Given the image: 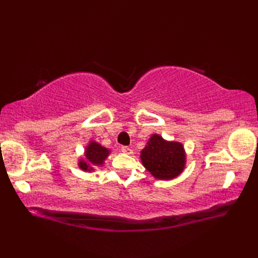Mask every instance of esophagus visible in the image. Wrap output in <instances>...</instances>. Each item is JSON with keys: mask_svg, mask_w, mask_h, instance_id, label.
Wrapping results in <instances>:
<instances>
[{"mask_svg": "<svg viewBox=\"0 0 258 258\" xmlns=\"http://www.w3.org/2000/svg\"><path fill=\"white\" fill-rule=\"evenodd\" d=\"M120 151H122L124 154H127V155H131L133 153V151L131 150L128 146H122V147H120Z\"/></svg>", "mask_w": 258, "mask_h": 258, "instance_id": "obj_1", "label": "esophagus"}]
</instances>
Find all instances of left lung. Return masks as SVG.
Returning <instances> with one entry per match:
<instances>
[{"instance_id": "obj_1", "label": "left lung", "mask_w": 258, "mask_h": 258, "mask_svg": "<svg viewBox=\"0 0 258 258\" xmlns=\"http://www.w3.org/2000/svg\"><path fill=\"white\" fill-rule=\"evenodd\" d=\"M143 166L157 179L169 180L184 171L186 153L179 142L166 141L161 135L153 134L141 151Z\"/></svg>"}]
</instances>
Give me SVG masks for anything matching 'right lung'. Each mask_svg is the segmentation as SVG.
Instances as JSON below:
<instances>
[{"instance_id":"1","label":"right lung","mask_w":258,"mask_h":258,"mask_svg":"<svg viewBox=\"0 0 258 258\" xmlns=\"http://www.w3.org/2000/svg\"><path fill=\"white\" fill-rule=\"evenodd\" d=\"M109 153L111 151L106 147L102 146L95 141H91L85 149V157L79 161V167L84 172L94 171L95 167L104 165V161L106 160Z\"/></svg>"}]
</instances>
